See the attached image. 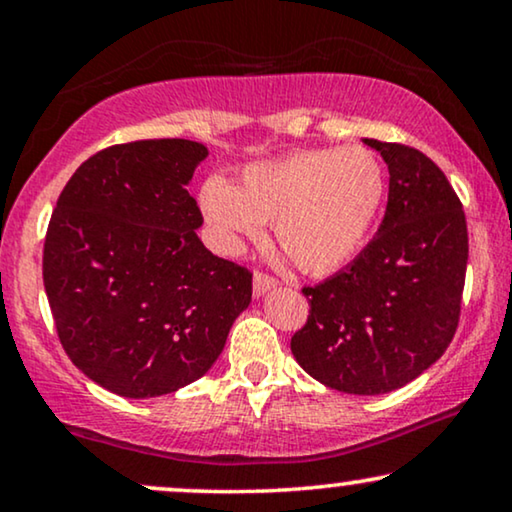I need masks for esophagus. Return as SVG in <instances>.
<instances>
[{
    "mask_svg": "<svg viewBox=\"0 0 512 512\" xmlns=\"http://www.w3.org/2000/svg\"><path fill=\"white\" fill-rule=\"evenodd\" d=\"M275 286H277V279L268 275V272H261V270L254 272V296H263L265 291L275 289Z\"/></svg>",
    "mask_w": 512,
    "mask_h": 512,
    "instance_id": "obj_1",
    "label": "esophagus"
}]
</instances>
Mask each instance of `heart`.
Here are the masks:
<instances>
[{
    "label": "heart",
    "mask_w": 512,
    "mask_h": 512,
    "mask_svg": "<svg viewBox=\"0 0 512 512\" xmlns=\"http://www.w3.org/2000/svg\"><path fill=\"white\" fill-rule=\"evenodd\" d=\"M387 198V172L368 146H326L249 165L230 186L209 179L200 207L230 254L261 240L265 223L307 275L340 270L368 242Z\"/></svg>",
    "instance_id": "obj_1"
}]
</instances>
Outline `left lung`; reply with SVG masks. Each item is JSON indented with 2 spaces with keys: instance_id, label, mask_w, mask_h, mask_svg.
<instances>
[{
  "instance_id": "8db88e82",
  "label": "left lung",
  "mask_w": 512,
  "mask_h": 512,
  "mask_svg": "<svg viewBox=\"0 0 512 512\" xmlns=\"http://www.w3.org/2000/svg\"><path fill=\"white\" fill-rule=\"evenodd\" d=\"M389 167L387 212L368 247L305 286V326L291 352L305 373L345 394L401 389L445 354L459 326L468 230L461 200L422 151L366 139Z\"/></svg>"
}]
</instances>
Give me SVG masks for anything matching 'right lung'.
<instances>
[{"instance_id":"add662e5","label":"right lung","mask_w":512,"mask_h":512,"mask_svg":"<svg viewBox=\"0 0 512 512\" xmlns=\"http://www.w3.org/2000/svg\"><path fill=\"white\" fill-rule=\"evenodd\" d=\"M205 158L188 139L109 146L72 174L48 221L44 286L62 349L118 396L198 380L251 303V272L195 233L186 186Z\"/></svg>"}]
</instances>
